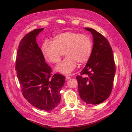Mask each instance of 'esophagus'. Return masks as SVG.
<instances>
[{"label":"esophagus","mask_w":132,"mask_h":132,"mask_svg":"<svg viewBox=\"0 0 132 132\" xmlns=\"http://www.w3.org/2000/svg\"><path fill=\"white\" fill-rule=\"evenodd\" d=\"M65 78H66V79H68V80H69V79H70L71 78V77H69V76H68V75H66Z\"/></svg>","instance_id":"esophagus-1"}]
</instances>
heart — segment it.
Returning a JSON list of instances; mask_svg holds the SVG:
<instances>
[{"label": "heart", "instance_id": "1", "mask_svg": "<svg viewBox=\"0 0 132 132\" xmlns=\"http://www.w3.org/2000/svg\"><path fill=\"white\" fill-rule=\"evenodd\" d=\"M93 41L88 35L74 31H67L55 36L53 42L46 40L42 46L44 56L53 63H58L65 54L64 61L57 70L64 74L70 73L77 64H84L91 56Z\"/></svg>", "mask_w": 132, "mask_h": 132}]
</instances>
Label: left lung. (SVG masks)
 <instances>
[{
    "label": "left lung",
    "instance_id": "1",
    "mask_svg": "<svg viewBox=\"0 0 132 132\" xmlns=\"http://www.w3.org/2000/svg\"><path fill=\"white\" fill-rule=\"evenodd\" d=\"M93 36L91 56L77 78L79 94L88 104H99L109 97L113 85L116 65L107 39L96 30L85 27Z\"/></svg>",
    "mask_w": 132,
    "mask_h": 132
}]
</instances>
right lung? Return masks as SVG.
I'll list each match as a JSON object with an SVG mask.
<instances>
[{
  "mask_svg": "<svg viewBox=\"0 0 132 132\" xmlns=\"http://www.w3.org/2000/svg\"><path fill=\"white\" fill-rule=\"evenodd\" d=\"M43 29H35L22 38L17 52L15 70L23 97L37 109L51 111L60 103V91L65 77L58 73L52 75V69L45 62L36 42V36Z\"/></svg>",
  "mask_w": 132,
  "mask_h": 132,
  "instance_id": "obj_1",
  "label": "right lung"
}]
</instances>
